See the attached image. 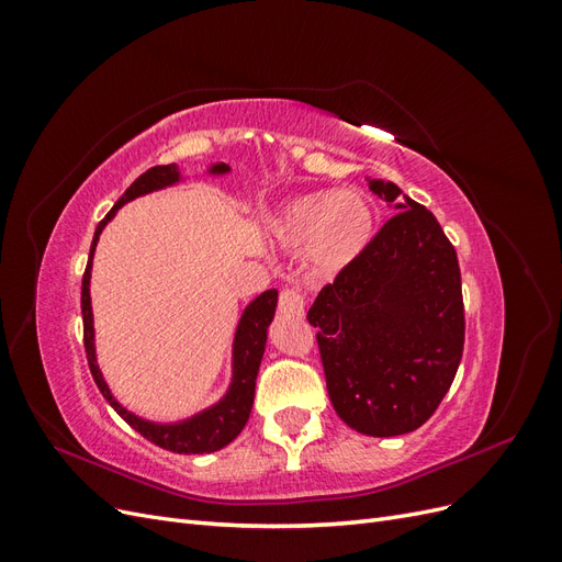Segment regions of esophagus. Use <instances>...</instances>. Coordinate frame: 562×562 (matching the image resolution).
<instances>
[{"mask_svg": "<svg viewBox=\"0 0 562 562\" xmlns=\"http://www.w3.org/2000/svg\"><path fill=\"white\" fill-rule=\"evenodd\" d=\"M279 310H281V314L302 316L304 314V300L297 291H293V288H288V291H283L281 297H279Z\"/></svg>", "mask_w": 562, "mask_h": 562, "instance_id": "1", "label": "esophagus"}]
</instances>
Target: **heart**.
Here are the masks:
<instances>
[{"instance_id": "b5f03b06", "label": "heart", "mask_w": 562, "mask_h": 562, "mask_svg": "<svg viewBox=\"0 0 562 562\" xmlns=\"http://www.w3.org/2000/svg\"><path fill=\"white\" fill-rule=\"evenodd\" d=\"M279 248L302 252L316 274L330 277L359 260L375 234V211L353 190H318L295 196L267 223Z\"/></svg>"}]
</instances>
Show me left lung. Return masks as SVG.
Listing matches in <instances>:
<instances>
[{"instance_id":"obj_1","label":"left lung","mask_w":562,"mask_h":562,"mask_svg":"<svg viewBox=\"0 0 562 562\" xmlns=\"http://www.w3.org/2000/svg\"><path fill=\"white\" fill-rule=\"evenodd\" d=\"M398 211L307 314L335 413L366 436L419 429L443 401L464 349L457 252L431 211L366 178Z\"/></svg>"}]
</instances>
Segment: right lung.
Segmentation results:
<instances>
[{
	"mask_svg": "<svg viewBox=\"0 0 562 562\" xmlns=\"http://www.w3.org/2000/svg\"><path fill=\"white\" fill-rule=\"evenodd\" d=\"M227 173H232V168L225 161H213L203 168L201 173H196L192 178H223ZM184 180H190V176H184L178 164L149 168L147 173H143L122 196H119L112 211L103 220H100V225L95 227V234H93L89 265H87V271H83V281H81L83 347H87L89 368H91V375L100 389V394L105 396V401L114 407L119 415H122L124 422L131 424L135 431L143 434L147 440H151V443L164 448V450H171L178 454H209V452L223 450L225 446H229L232 440L241 434V429L246 427V422L250 417V407H252V398H255V378H258L260 361L265 353L269 323L274 321V314H277L279 291L271 288V291L260 293L239 316V323H236L234 339H232L229 384L225 389V394L220 396L215 403L201 407V411L187 415V417H180V419H171V422H157V419H147V417L135 415L112 394V389L98 363L95 323H93V307H91V271H93V255H95V246L100 241V234H103V229L112 223L119 209L126 206V203L140 199V196H147L151 192L166 190V187H176Z\"/></svg>",
	"mask_w": 562,
	"mask_h": 562,
	"instance_id": "add662e5",
	"label": "right lung"
}]
</instances>
